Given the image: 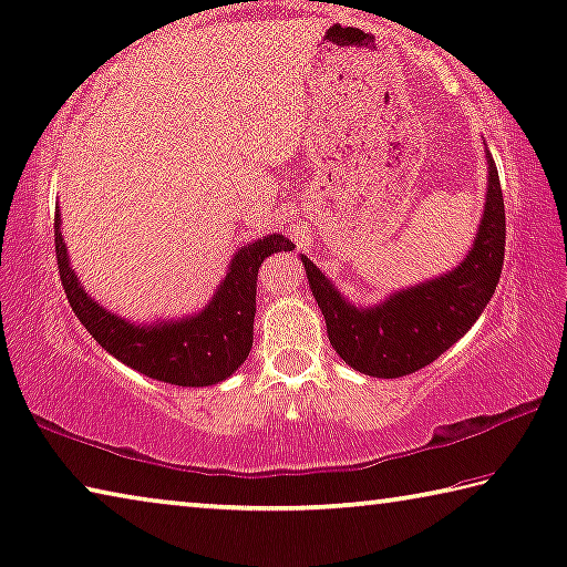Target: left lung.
I'll use <instances>...</instances> for the list:
<instances>
[{
  "label": "left lung",
  "instance_id": "obj_1",
  "mask_svg": "<svg viewBox=\"0 0 567 567\" xmlns=\"http://www.w3.org/2000/svg\"><path fill=\"white\" fill-rule=\"evenodd\" d=\"M487 196L472 249L452 272L391 292L379 305L350 302L308 257H300L330 346L373 379H399L434 363L487 308L505 259V202L487 151Z\"/></svg>",
  "mask_w": 567,
  "mask_h": 567
}]
</instances>
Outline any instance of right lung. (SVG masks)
I'll use <instances>...</instances> for the list:
<instances>
[{
	"label": "right lung",
	"instance_id": "obj_1",
	"mask_svg": "<svg viewBox=\"0 0 567 567\" xmlns=\"http://www.w3.org/2000/svg\"><path fill=\"white\" fill-rule=\"evenodd\" d=\"M55 214V251L70 308L107 353L133 371L171 385H212L227 381L247 361L255 336L257 272L269 255L295 245L282 235L259 237L239 247L217 292L199 312L156 322H131L95 302L70 267L68 247Z\"/></svg>",
	"mask_w": 567,
	"mask_h": 567
}]
</instances>
